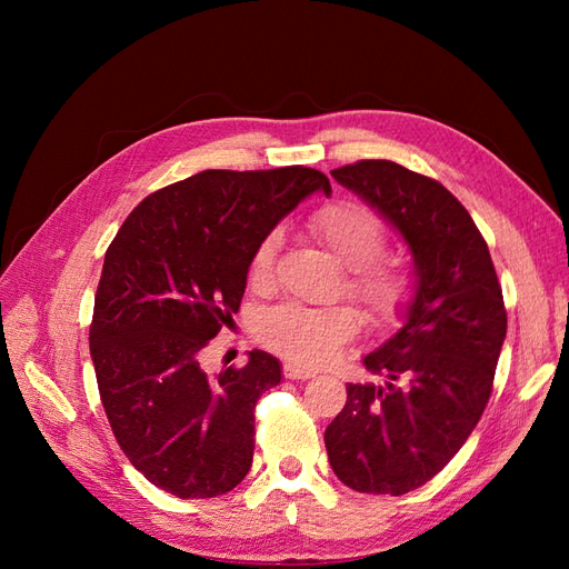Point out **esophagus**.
<instances>
[{
	"label": "esophagus",
	"mask_w": 569,
	"mask_h": 569,
	"mask_svg": "<svg viewBox=\"0 0 569 569\" xmlns=\"http://www.w3.org/2000/svg\"><path fill=\"white\" fill-rule=\"evenodd\" d=\"M282 372H284V377H287V380H311V377L316 375L313 370H306V368H299V366H295V363H284Z\"/></svg>",
	"instance_id": "1"
}]
</instances>
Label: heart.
I'll return each instance as SVG.
<instances>
[{
	"instance_id": "obj_1",
	"label": "heart",
	"mask_w": 569,
	"mask_h": 569,
	"mask_svg": "<svg viewBox=\"0 0 569 569\" xmlns=\"http://www.w3.org/2000/svg\"><path fill=\"white\" fill-rule=\"evenodd\" d=\"M311 230L341 266L349 268L347 289L380 322L399 318L416 289L403 258L382 256L387 244L385 220L360 201L327 203L311 216ZM280 234L270 232L258 242L249 261V282L263 289L272 280ZM360 330V316L351 306L282 303L256 322V337L266 349L299 366H322Z\"/></svg>"
}]
</instances>
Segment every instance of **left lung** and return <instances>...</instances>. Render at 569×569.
Instances as JSON below:
<instances>
[{
	"label": "left lung",
	"mask_w": 569,
	"mask_h": 569,
	"mask_svg": "<svg viewBox=\"0 0 569 569\" xmlns=\"http://www.w3.org/2000/svg\"><path fill=\"white\" fill-rule=\"evenodd\" d=\"M332 178L403 234L418 284L406 325L363 358L385 387L347 385V406L325 429L327 458L360 493L403 496L446 468L489 403L508 330L503 291L485 237L441 182L375 159Z\"/></svg>",
	"instance_id": "left-lung-1"
}]
</instances>
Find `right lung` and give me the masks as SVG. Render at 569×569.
<instances>
[{"label": "right lung", "instance_id": "obj_1", "mask_svg": "<svg viewBox=\"0 0 569 569\" xmlns=\"http://www.w3.org/2000/svg\"><path fill=\"white\" fill-rule=\"evenodd\" d=\"M330 180L316 168L201 170L137 203L104 256L90 353L128 460L178 498L232 491L253 460V410L280 363L206 375L201 351L239 311L258 242Z\"/></svg>", "mask_w": 569, "mask_h": 569}]
</instances>
